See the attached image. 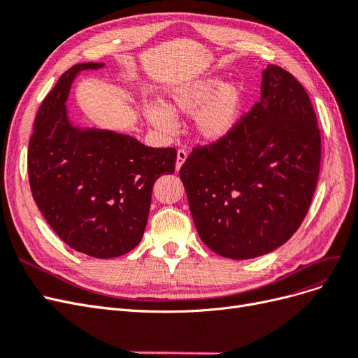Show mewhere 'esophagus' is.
I'll return each instance as SVG.
<instances>
[{"mask_svg": "<svg viewBox=\"0 0 358 358\" xmlns=\"http://www.w3.org/2000/svg\"><path fill=\"white\" fill-rule=\"evenodd\" d=\"M187 157H188V152H187L185 149H179V150H178V157H176V170H179V169L183 166V162H185Z\"/></svg>", "mask_w": 358, "mask_h": 358, "instance_id": "1", "label": "esophagus"}]
</instances>
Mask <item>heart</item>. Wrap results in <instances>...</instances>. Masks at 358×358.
I'll return each mask as SVG.
<instances>
[{
    "label": "heart",
    "mask_w": 358,
    "mask_h": 358,
    "mask_svg": "<svg viewBox=\"0 0 358 358\" xmlns=\"http://www.w3.org/2000/svg\"><path fill=\"white\" fill-rule=\"evenodd\" d=\"M245 88L239 82L220 86L218 79L183 83L169 91V104L150 103L145 107L148 121L159 131L171 134L176 129L175 112L194 115L200 137L218 142L229 136L239 122L245 104Z\"/></svg>",
    "instance_id": "obj_1"
}]
</instances>
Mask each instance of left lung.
<instances>
[{
  "instance_id": "left-lung-1",
  "label": "left lung",
  "mask_w": 358,
  "mask_h": 358,
  "mask_svg": "<svg viewBox=\"0 0 358 358\" xmlns=\"http://www.w3.org/2000/svg\"><path fill=\"white\" fill-rule=\"evenodd\" d=\"M321 164L315 110L282 67L263 71L262 100L222 140L196 146L179 170L200 239L225 258L275 251L309 210Z\"/></svg>"
}]
</instances>
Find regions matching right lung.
I'll return each mask as SVG.
<instances>
[{"label":"right lung","instance_id":"1","mask_svg":"<svg viewBox=\"0 0 358 358\" xmlns=\"http://www.w3.org/2000/svg\"><path fill=\"white\" fill-rule=\"evenodd\" d=\"M103 66L76 64L43 100L28 145V176L40 212L64 242L94 258H115L142 241L154 183L175 173L176 149L70 124L66 101L76 74Z\"/></svg>","mask_w":358,"mask_h":358}]
</instances>
